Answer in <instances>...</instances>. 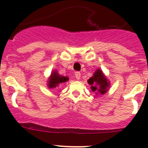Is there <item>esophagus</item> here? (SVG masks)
Segmentation results:
<instances>
[{"label":"esophagus","instance_id":"34e87169","mask_svg":"<svg viewBox=\"0 0 148 148\" xmlns=\"http://www.w3.org/2000/svg\"><path fill=\"white\" fill-rule=\"evenodd\" d=\"M75 78H76V79L79 80V79H80V78H81V73H79V72H75Z\"/></svg>","mask_w":148,"mask_h":148}]
</instances>
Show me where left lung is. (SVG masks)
I'll list each match as a JSON object with an SVG mask.
<instances>
[{"label": "left lung", "mask_w": 148, "mask_h": 148, "mask_svg": "<svg viewBox=\"0 0 148 148\" xmlns=\"http://www.w3.org/2000/svg\"><path fill=\"white\" fill-rule=\"evenodd\" d=\"M88 84L91 85V89L93 92H100V94H104L107 92V88L109 87V82L104 76L101 70H97L94 73L93 76L89 79Z\"/></svg>", "instance_id": "left-lung-1"}]
</instances>
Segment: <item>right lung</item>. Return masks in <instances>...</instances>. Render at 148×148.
Instances as JSON below:
<instances>
[{
    "label": "right lung",
    "instance_id": "add662e5",
    "mask_svg": "<svg viewBox=\"0 0 148 148\" xmlns=\"http://www.w3.org/2000/svg\"><path fill=\"white\" fill-rule=\"evenodd\" d=\"M68 79H69L68 77L61 76L59 74H58L57 72L54 71L52 73L50 78H49L48 86L49 88H54V87H56V86H58L59 84L66 82V81H68Z\"/></svg>",
    "mask_w": 148,
    "mask_h": 148
}]
</instances>
